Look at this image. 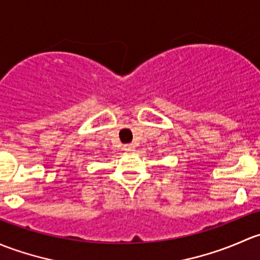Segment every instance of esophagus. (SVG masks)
I'll return each mask as SVG.
<instances>
[{
    "label": "esophagus",
    "instance_id": "1",
    "mask_svg": "<svg viewBox=\"0 0 260 260\" xmlns=\"http://www.w3.org/2000/svg\"><path fill=\"white\" fill-rule=\"evenodd\" d=\"M134 149H135V148H134V145H131V144H130V145H125L124 146L125 151H134Z\"/></svg>",
    "mask_w": 260,
    "mask_h": 260
}]
</instances>
